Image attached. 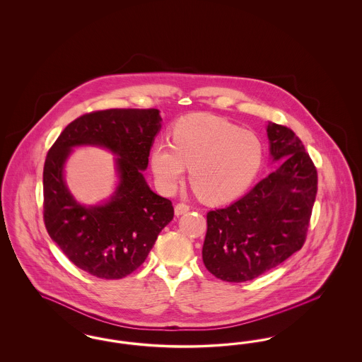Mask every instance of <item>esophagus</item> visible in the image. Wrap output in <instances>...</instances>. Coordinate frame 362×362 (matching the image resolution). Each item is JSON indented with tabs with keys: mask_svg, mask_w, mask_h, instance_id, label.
Instances as JSON below:
<instances>
[{
	"mask_svg": "<svg viewBox=\"0 0 362 362\" xmlns=\"http://www.w3.org/2000/svg\"><path fill=\"white\" fill-rule=\"evenodd\" d=\"M189 210V205H186V204H177L176 206H175V216H182V214H185V213H187Z\"/></svg>",
	"mask_w": 362,
	"mask_h": 362,
	"instance_id": "34e87169",
	"label": "esophagus"
}]
</instances>
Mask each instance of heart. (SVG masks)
Wrapping results in <instances>:
<instances>
[{
  "instance_id": "obj_1",
  "label": "heart",
  "mask_w": 362,
  "mask_h": 362,
  "mask_svg": "<svg viewBox=\"0 0 362 362\" xmlns=\"http://www.w3.org/2000/svg\"><path fill=\"white\" fill-rule=\"evenodd\" d=\"M263 157L258 134L209 114H192L176 122L173 142H156L152 170L161 189L170 192L189 167L197 194L210 204H224L251 186Z\"/></svg>"
}]
</instances>
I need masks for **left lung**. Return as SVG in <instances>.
<instances>
[{
	"label": "left lung",
	"instance_id": "8db88e82",
	"mask_svg": "<svg viewBox=\"0 0 362 362\" xmlns=\"http://www.w3.org/2000/svg\"><path fill=\"white\" fill-rule=\"evenodd\" d=\"M273 173L229 206L207 213L202 259L226 282L251 281L301 250L317 192V173L301 139L269 122Z\"/></svg>",
	"mask_w": 362,
	"mask_h": 362
}]
</instances>
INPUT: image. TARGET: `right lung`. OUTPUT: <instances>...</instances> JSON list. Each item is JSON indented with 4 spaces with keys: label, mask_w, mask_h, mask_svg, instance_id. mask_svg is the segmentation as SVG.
Segmentation results:
<instances>
[{
    "label": "right lung",
    "mask_w": 362,
    "mask_h": 362,
    "mask_svg": "<svg viewBox=\"0 0 362 362\" xmlns=\"http://www.w3.org/2000/svg\"><path fill=\"white\" fill-rule=\"evenodd\" d=\"M161 129L156 108H112L69 123L54 142L43 168V218L52 241L78 269L103 279L132 274L145 262L173 202L149 189L142 171ZM92 144L117 156L120 183L102 206L84 207L69 194L63 168L71 149Z\"/></svg>",
    "instance_id": "obj_1"
}]
</instances>
